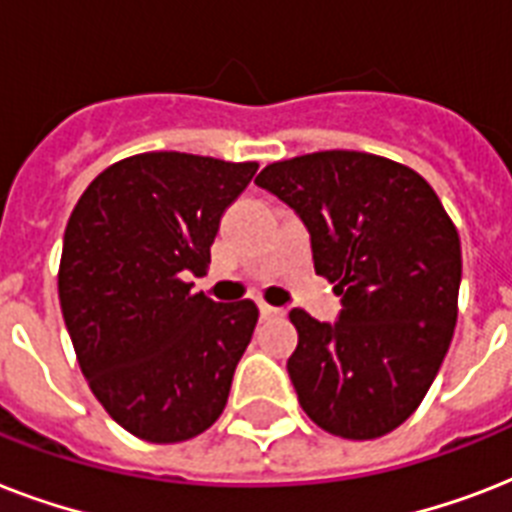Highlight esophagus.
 <instances>
[{"instance_id": "obj_1", "label": "esophagus", "mask_w": 512, "mask_h": 512, "mask_svg": "<svg viewBox=\"0 0 512 512\" xmlns=\"http://www.w3.org/2000/svg\"><path fill=\"white\" fill-rule=\"evenodd\" d=\"M257 308H260V316H263V319L284 316V311H281V308H273V305H268V303H257Z\"/></svg>"}]
</instances>
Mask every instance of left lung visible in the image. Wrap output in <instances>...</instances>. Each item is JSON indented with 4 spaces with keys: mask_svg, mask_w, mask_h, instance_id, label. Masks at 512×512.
<instances>
[{
    "mask_svg": "<svg viewBox=\"0 0 512 512\" xmlns=\"http://www.w3.org/2000/svg\"><path fill=\"white\" fill-rule=\"evenodd\" d=\"M255 183L295 209L316 273L342 295L337 324L295 308L287 369L321 430L369 441L414 414L457 324L460 233L422 175L361 151L268 164Z\"/></svg>",
    "mask_w": 512,
    "mask_h": 512,
    "instance_id": "obj_1",
    "label": "left lung"
}]
</instances>
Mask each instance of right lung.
Masks as SVG:
<instances>
[{
    "label": "right lung",
    "mask_w": 512,
    "mask_h": 512,
    "mask_svg": "<svg viewBox=\"0 0 512 512\" xmlns=\"http://www.w3.org/2000/svg\"><path fill=\"white\" fill-rule=\"evenodd\" d=\"M257 162L180 151L127 156L79 196L63 233L58 297L76 361L132 436L177 444L223 414L257 324L252 300L191 292L225 207Z\"/></svg>",
    "instance_id": "1"
}]
</instances>
